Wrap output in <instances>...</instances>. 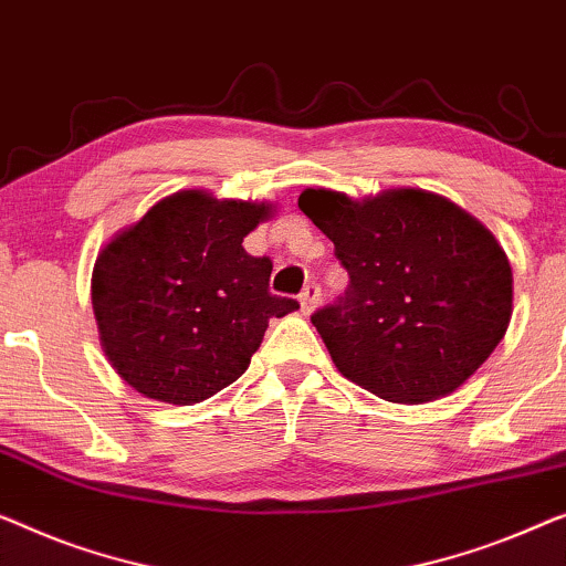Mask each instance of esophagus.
Wrapping results in <instances>:
<instances>
[{"label":"esophagus","mask_w":566,"mask_h":566,"mask_svg":"<svg viewBox=\"0 0 566 566\" xmlns=\"http://www.w3.org/2000/svg\"><path fill=\"white\" fill-rule=\"evenodd\" d=\"M298 301H301V311H303V314H311V311L316 308V303L322 301V289H318L316 283H308L306 289L301 291Z\"/></svg>","instance_id":"1"}]
</instances>
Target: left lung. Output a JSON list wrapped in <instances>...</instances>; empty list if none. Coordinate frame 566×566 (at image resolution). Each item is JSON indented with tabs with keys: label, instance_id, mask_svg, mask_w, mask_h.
I'll use <instances>...</instances> for the list:
<instances>
[{
	"label": "left lung",
	"instance_id": "left-lung-1",
	"mask_svg": "<svg viewBox=\"0 0 566 566\" xmlns=\"http://www.w3.org/2000/svg\"><path fill=\"white\" fill-rule=\"evenodd\" d=\"M298 209L334 242L349 289L311 316L344 378L390 403L444 398L480 370L513 314L495 234L444 196L306 188Z\"/></svg>",
	"mask_w": 566,
	"mask_h": 566
}]
</instances>
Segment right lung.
<instances>
[{
	"mask_svg": "<svg viewBox=\"0 0 566 566\" xmlns=\"http://www.w3.org/2000/svg\"><path fill=\"white\" fill-rule=\"evenodd\" d=\"M273 211L186 188L104 244L92 306L104 355L129 388L160 403H201L248 370L270 318L298 308L270 293L273 263L242 248Z\"/></svg>",
	"mask_w": 566,
	"mask_h": 566,
	"instance_id": "right-lung-1",
	"label": "right lung"
}]
</instances>
